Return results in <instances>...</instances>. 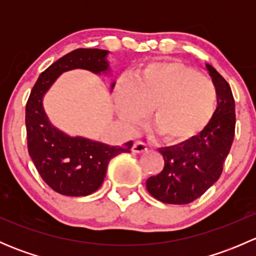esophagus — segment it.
<instances>
[{
    "label": "esophagus",
    "mask_w": 256,
    "mask_h": 256,
    "mask_svg": "<svg viewBox=\"0 0 256 256\" xmlns=\"http://www.w3.org/2000/svg\"><path fill=\"white\" fill-rule=\"evenodd\" d=\"M131 151L134 154H144V152L147 151V144L142 142V141H135L131 147Z\"/></svg>",
    "instance_id": "obj_1"
}]
</instances>
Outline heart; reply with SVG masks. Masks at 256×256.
<instances>
[{
  "label": "heart",
  "instance_id": "heart-1",
  "mask_svg": "<svg viewBox=\"0 0 256 256\" xmlns=\"http://www.w3.org/2000/svg\"><path fill=\"white\" fill-rule=\"evenodd\" d=\"M218 106V92L210 79L180 62L147 64L116 89V110L130 125L150 114V124L168 144L192 141L209 125Z\"/></svg>",
  "mask_w": 256,
  "mask_h": 256
}]
</instances>
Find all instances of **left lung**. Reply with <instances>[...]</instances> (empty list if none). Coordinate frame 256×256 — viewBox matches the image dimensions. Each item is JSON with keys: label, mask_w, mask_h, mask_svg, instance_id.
Returning a JSON list of instances; mask_svg holds the SVG:
<instances>
[{"label": "left lung", "mask_w": 256, "mask_h": 256, "mask_svg": "<svg viewBox=\"0 0 256 256\" xmlns=\"http://www.w3.org/2000/svg\"><path fill=\"white\" fill-rule=\"evenodd\" d=\"M218 92V106L209 125L187 144L160 150L164 167L146 180L156 200L168 204H188L214 184L223 171L236 132V102L226 80L206 64Z\"/></svg>", "instance_id": "1"}]
</instances>
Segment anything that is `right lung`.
I'll list each match as a JSON object with an SVG mask.
<instances>
[{
	"label": "right lung",
	"mask_w": 256,
	"mask_h": 256,
	"mask_svg": "<svg viewBox=\"0 0 256 256\" xmlns=\"http://www.w3.org/2000/svg\"><path fill=\"white\" fill-rule=\"evenodd\" d=\"M108 54L96 48H79L66 54L40 74L26 105L28 154L43 180L63 196L92 194L104 182L110 160L130 152L132 146V141L109 146L82 136L72 138L52 125L43 109V96L62 73L73 69L108 73Z\"/></svg>",
	"instance_id": "obj_1"
}]
</instances>
